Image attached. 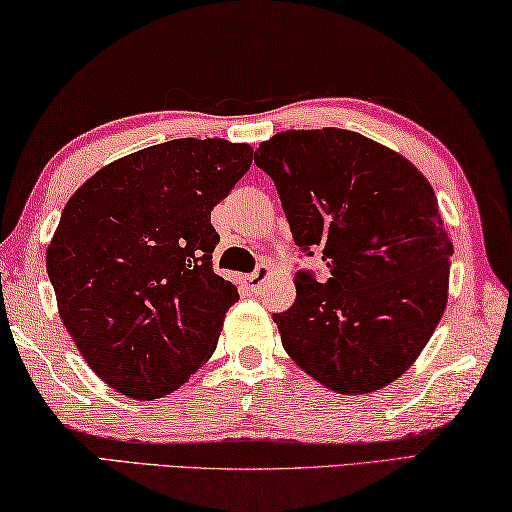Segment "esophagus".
<instances>
[{
    "label": "esophagus",
    "mask_w": 512,
    "mask_h": 512,
    "mask_svg": "<svg viewBox=\"0 0 512 512\" xmlns=\"http://www.w3.org/2000/svg\"><path fill=\"white\" fill-rule=\"evenodd\" d=\"M270 274H272V267H270V265H267V263L258 265L256 270L247 276V286H249V290H251V292H261L263 286H265V281L270 279Z\"/></svg>",
    "instance_id": "34e87169"
}]
</instances>
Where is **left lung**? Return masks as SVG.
<instances>
[{
    "label": "left lung",
    "mask_w": 512,
    "mask_h": 512,
    "mask_svg": "<svg viewBox=\"0 0 512 512\" xmlns=\"http://www.w3.org/2000/svg\"><path fill=\"white\" fill-rule=\"evenodd\" d=\"M281 197L295 245L322 251L329 279L295 274L297 299L274 313L290 358L342 395L399 379L447 306L454 245L431 183L356 131H283L254 156Z\"/></svg>",
    "instance_id": "8db88e82"
}]
</instances>
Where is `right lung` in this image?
Listing matches in <instances>:
<instances>
[{"instance_id": "1", "label": "right lung", "mask_w": 512, "mask_h": 512, "mask_svg": "<svg viewBox=\"0 0 512 512\" xmlns=\"http://www.w3.org/2000/svg\"><path fill=\"white\" fill-rule=\"evenodd\" d=\"M254 149L179 138L106 165L74 192L47 247L58 313L90 370L149 401L213 356L238 288L213 272L211 211Z\"/></svg>"}]
</instances>
